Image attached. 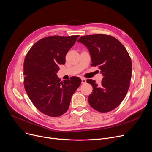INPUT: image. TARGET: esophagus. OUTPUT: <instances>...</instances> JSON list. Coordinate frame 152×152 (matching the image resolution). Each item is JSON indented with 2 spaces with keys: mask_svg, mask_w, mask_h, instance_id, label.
Listing matches in <instances>:
<instances>
[{
  "mask_svg": "<svg viewBox=\"0 0 152 152\" xmlns=\"http://www.w3.org/2000/svg\"><path fill=\"white\" fill-rule=\"evenodd\" d=\"M81 81H82V84H85L86 83V80L85 78H81Z\"/></svg>",
  "mask_w": 152,
  "mask_h": 152,
  "instance_id": "obj_1",
  "label": "esophagus"
}]
</instances>
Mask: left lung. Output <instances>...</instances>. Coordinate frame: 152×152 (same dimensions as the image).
I'll list each match as a JSON object with an SVG mask.
<instances>
[{"mask_svg": "<svg viewBox=\"0 0 152 152\" xmlns=\"http://www.w3.org/2000/svg\"><path fill=\"white\" fill-rule=\"evenodd\" d=\"M86 47L91 57V66L101 70L104 77L100 84L91 79L92 86L88 97L91 107L108 113L120 105L126 96L132 77V61L124 46L114 37L94 34L81 37L77 40Z\"/></svg>", "mask_w": 152, "mask_h": 152, "instance_id": "1", "label": "left lung"}]
</instances>
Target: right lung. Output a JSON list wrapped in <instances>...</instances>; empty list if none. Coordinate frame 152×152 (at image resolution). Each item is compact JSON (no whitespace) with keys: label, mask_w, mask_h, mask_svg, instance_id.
<instances>
[{"label":"right lung","mask_w":152,"mask_h":152,"mask_svg":"<svg viewBox=\"0 0 152 152\" xmlns=\"http://www.w3.org/2000/svg\"><path fill=\"white\" fill-rule=\"evenodd\" d=\"M79 35H53L39 39L25 58L23 84L35 107L50 117H59L66 112L71 97L81 83L78 77L61 81L56 72L64 64L66 55Z\"/></svg>","instance_id":"1"}]
</instances>
